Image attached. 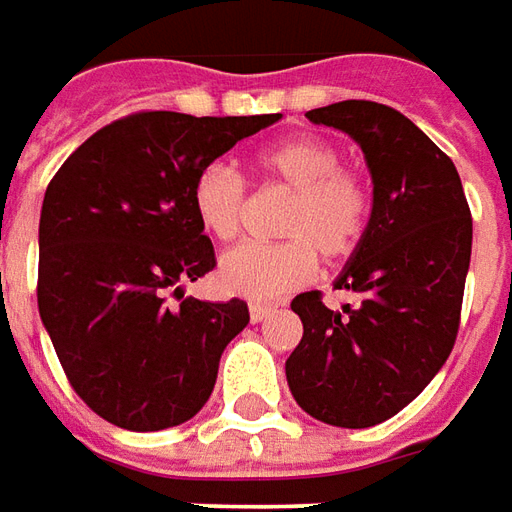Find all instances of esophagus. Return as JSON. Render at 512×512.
Listing matches in <instances>:
<instances>
[{
  "label": "esophagus",
  "instance_id": "obj_1",
  "mask_svg": "<svg viewBox=\"0 0 512 512\" xmlns=\"http://www.w3.org/2000/svg\"><path fill=\"white\" fill-rule=\"evenodd\" d=\"M273 314V306H262V303H250V322H262Z\"/></svg>",
  "mask_w": 512,
  "mask_h": 512
}]
</instances>
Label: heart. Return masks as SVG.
Instances as JSON below:
<instances>
[{
    "mask_svg": "<svg viewBox=\"0 0 512 512\" xmlns=\"http://www.w3.org/2000/svg\"><path fill=\"white\" fill-rule=\"evenodd\" d=\"M256 168L292 192L281 217V242H242L220 256L217 281L248 300H270L303 286L328 264L353 256L372 217L364 176L342 165V151L320 134H295L256 154ZM192 212L209 237L228 242L239 234L248 190L237 170L212 162L192 181Z\"/></svg>",
    "mask_w": 512,
    "mask_h": 512,
    "instance_id": "b5f03b06",
    "label": "heart"
}]
</instances>
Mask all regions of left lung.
I'll list each match as a JSON object with an SVG mask.
<instances>
[{
	"mask_svg": "<svg viewBox=\"0 0 512 512\" xmlns=\"http://www.w3.org/2000/svg\"><path fill=\"white\" fill-rule=\"evenodd\" d=\"M361 146L372 217L333 289L361 297L333 311L311 289L292 300L303 339L286 358L297 405L336 427L400 413L455 347L471 259V212L452 159L394 107L339 101L306 112Z\"/></svg>",
	"mask_w": 512,
	"mask_h": 512,
	"instance_id": "1",
	"label": "left lung"
}]
</instances>
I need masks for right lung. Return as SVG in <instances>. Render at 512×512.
Returning a JSON list of instances; mask_svg holds the SVG:
<instances>
[{"instance_id": "right-lung-1", "label": "right lung", "mask_w": 512, "mask_h": 512, "mask_svg": "<svg viewBox=\"0 0 512 512\" xmlns=\"http://www.w3.org/2000/svg\"><path fill=\"white\" fill-rule=\"evenodd\" d=\"M278 118L132 112L88 137L49 181L38 311L65 378L101 419L151 433L209 400L220 355L250 314L239 297L168 303L217 264L192 212V181Z\"/></svg>"}]
</instances>
